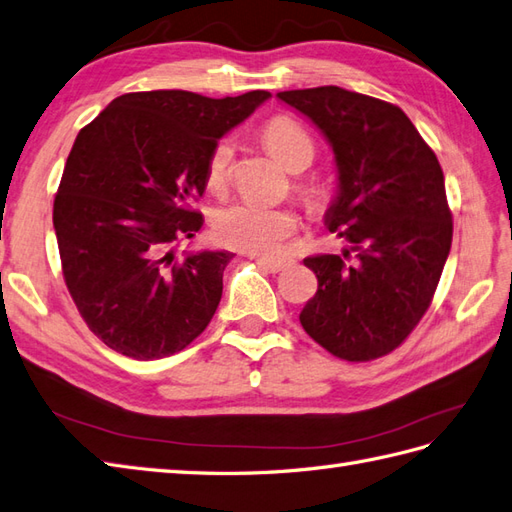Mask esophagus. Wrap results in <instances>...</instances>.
Returning a JSON list of instances; mask_svg holds the SVG:
<instances>
[{"label": "esophagus", "mask_w": 512, "mask_h": 512, "mask_svg": "<svg viewBox=\"0 0 512 512\" xmlns=\"http://www.w3.org/2000/svg\"><path fill=\"white\" fill-rule=\"evenodd\" d=\"M256 263L260 269H265L269 273H280L284 269H289L293 265V260H269V258H256Z\"/></svg>", "instance_id": "esophagus-1"}]
</instances>
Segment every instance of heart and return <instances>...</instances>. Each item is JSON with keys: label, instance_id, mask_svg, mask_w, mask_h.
<instances>
[{"label": "heart", "instance_id": "1", "mask_svg": "<svg viewBox=\"0 0 512 512\" xmlns=\"http://www.w3.org/2000/svg\"><path fill=\"white\" fill-rule=\"evenodd\" d=\"M263 143L267 152L276 158L284 169L304 171L315 158V141L308 130L286 115L271 117L263 128ZM234 147L230 141H221L206 165L208 191L223 193L230 182ZM297 195L310 210L328 206L330 193L319 182H297ZM297 228V215L289 208H267L260 204H232L221 208L213 219L215 239L232 249H241L254 256H273L282 241Z\"/></svg>", "mask_w": 512, "mask_h": 512}]
</instances>
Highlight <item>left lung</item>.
<instances>
[{"label": "left lung", "instance_id": "left-lung-1", "mask_svg": "<svg viewBox=\"0 0 512 512\" xmlns=\"http://www.w3.org/2000/svg\"><path fill=\"white\" fill-rule=\"evenodd\" d=\"M278 97L332 145L339 195L326 223L350 243L343 256L304 258L319 286L299 321L336 358H380L426 315L450 254L443 169L400 106L341 86Z\"/></svg>", "mask_w": 512, "mask_h": 512}]
</instances>
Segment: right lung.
<instances>
[{
	"instance_id": "1",
	"label": "right lung",
	"mask_w": 512,
	"mask_h": 512,
	"mask_svg": "<svg viewBox=\"0 0 512 512\" xmlns=\"http://www.w3.org/2000/svg\"><path fill=\"white\" fill-rule=\"evenodd\" d=\"M271 95L126 93L84 126L54 199L62 278L86 326L110 350L156 360L191 345L213 319L230 252L178 258L202 228L217 141Z\"/></svg>"
}]
</instances>
